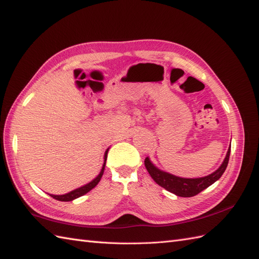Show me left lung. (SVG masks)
I'll return each mask as SVG.
<instances>
[{"mask_svg":"<svg viewBox=\"0 0 259 259\" xmlns=\"http://www.w3.org/2000/svg\"><path fill=\"white\" fill-rule=\"evenodd\" d=\"M230 153H231V146L228 150V153H226V156L222 162V165H221L215 171L212 172L211 175H207L205 177H201V178H181V177H178V176L163 171V170L157 168L154 163L150 161L148 157L145 159V167H146L150 177L154 179V181L157 185L165 188L167 191L178 195V197L190 198V197H193V195H197L201 191H203L204 189L210 187L217 180H219L221 177H222L226 167H228Z\"/></svg>","mask_w":259,"mask_h":259,"instance_id":"1","label":"left lung"}]
</instances>
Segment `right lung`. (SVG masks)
Returning a JSON list of instances; mask_svg holds the SVG:
<instances>
[{
    "instance_id": "add662e5",
    "label": "right lung",
    "mask_w": 259,
    "mask_h": 259,
    "mask_svg": "<svg viewBox=\"0 0 259 259\" xmlns=\"http://www.w3.org/2000/svg\"><path fill=\"white\" fill-rule=\"evenodd\" d=\"M108 151H109V148L106 149L105 153H104V162H103V165H102V168H101L100 174H99V175L97 176V177L94 178L92 181H90L89 184L82 186V187H80V188H78V189H74V190H72V191H70V192H68V193H66V194H61V195L49 194L50 197H53L54 199L58 200V201H65V202H68V201H72V200L77 199V198H79V197H82V195H84L85 193H88L90 190H92V189L99 184L101 178H102L103 172H104V169H105L106 158H108Z\"/></svg>"
}]
</instances>
